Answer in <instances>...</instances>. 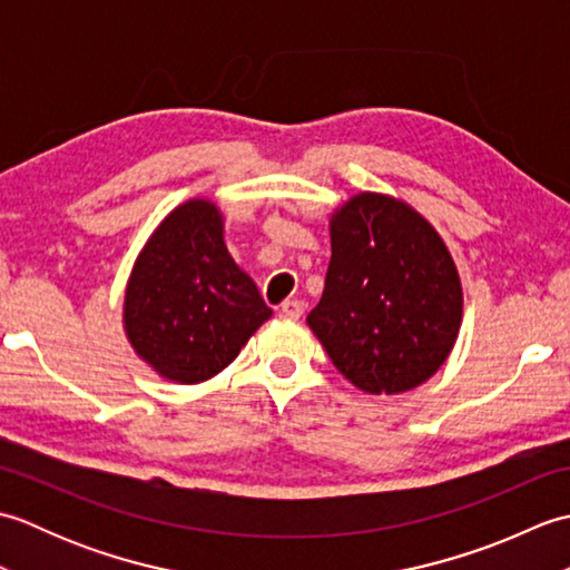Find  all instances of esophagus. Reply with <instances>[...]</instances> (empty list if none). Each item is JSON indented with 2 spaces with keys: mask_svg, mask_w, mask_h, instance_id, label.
Returning <instances> with one entry per match:
<instances>
[{
  "mask_svg": "<svg viewBox=\"0 0 570 570\" xmlns=\"http://www.w3.org/2000/svg\"><path fill=\"white\" fill-rule=\"evenodd\" d=\"M278 313L286 318H301V313H304V301H296V298L284 301V304L278 306Z\"/></svg>",
  "mask_w": 570,
  "mask_h": 570,
  "instance_id": "1",
  "label": "esophagus"
}]
</instances>
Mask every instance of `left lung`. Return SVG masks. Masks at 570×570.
<instances>
[{"mask_svg": "<svg viewBox=\"0 0 570 570\" xmlns=\"http://www.w3.org/2000/svg\"><path fill=\"white\" fill-rule=\"evenodd\" d=\"M331 264L308 325L370 394L414 390L458 337L463 292L451 252L409 205L360 193L331 223Z\"/></svg>", "mask_w": 570, "mask_h": 570, "instance_id": "obj_1", "label": "left lung"}]
</instances>
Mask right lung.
<instances>
[{
  "label": "right lung",
  "instance_id": "obj_1",
  "mask_svg": "<svg viewBox=\"0 0 570 570\" xmlns=\"http://www.w3.org/2000/svg\"><path fill=\"white\" fill-rule=\"evenodd\" d=\"M272 316L223 242L220 210L188 200L139 254L125 296L131 345L166 380L196 384L225 370Z\"/></svg>",
  "mask_w": 570,
  "mask_h": 570
}]
</instances>
